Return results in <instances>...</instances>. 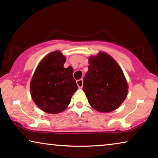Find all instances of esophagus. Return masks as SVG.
Masks as SVG:
<instances>
[{"instance_id":"1","label":"esophagus","mask_w":158,"mask_h":158,"mask_svg":"<svg viewBox=\"0 0 158 158\" xmlns=\"http://www.w3.org/2000/svg\"><path fill=\"white\" fill-rule=\"evenodd\" d=\"M77 84L78 87L82 88V87H83V79H79V80H77Z\"/></svg>"}]
</instances>
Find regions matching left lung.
I'll use <instances>...</instances> for the list:
<instances>
[{
	"label": "left lung",
	"instance_id": "left-lung-1",
	"mask_svg": "<svg viewBox=\"0 0 158 158\" xmlns=\"http://www.w3.org/2000/svg\"><path fill=\"white\" fill-rule=\"evenodd\" d=\"M88 71L84 78L83 91L94 110L109 113L127 98L128 84L121 67L110 55L100 52L89 58Z\"/></svg>",
	"mask_w": 158,
	"mask_h": 158
}]
</instances>
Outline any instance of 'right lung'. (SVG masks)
<instances>
[{
  "label": "right lung",
  "mask_w": 158,
  "mask_h": 158,
  "mask_svg": "<svg viewBox=\"0 0 158 158\" xmlns=\"http://www.w3.org/2000/svg\"><path fill=\"white\" fill-rule=\"evenodd\" d=\"M66 57L59 51L41 60L30 82L31 98L44 112L57 114L66 110L78 89L71 66L64 68Z\"/></svg>",
  "instance_id": "1"
}]
</instances>
